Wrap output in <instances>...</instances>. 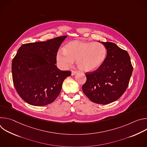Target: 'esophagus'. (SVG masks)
Wrapping results in <instances>:
<instances>
[{
	"instance_id": "34e87169",
	"label": "esophagus",
	"mask_w": 147,
	"mask_h": 147,
	"mask_svg": "<svg viewBox=\"0 0 147 147\" xmlns=\"http://www.w3.org/2000/svg\"><path fill=\"white\" fill-rule=\"evenodd\" d=\"M77 73H78V72H77V71H74V70L71 71V75H72V76H74V75L76 74Z\"/></svg>"
}]
</instances>
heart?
I'll list each match as a JSON object with an SVG mask.
<instances>
[{
  "label": "heart",
  "mask_w": 147,
  "mask_h": 147,
  "mask_svg": "<svg viewBox=\"0 0 147 147\" xmlns=\"http://www.w3.org/2000/svg\"><path fill=\"white\" fill-rule=\"evenodd\" d=\"M107 56V50L103 44L76 40L66 44L64 50L58 51L56 61L60 68L67 69L76 60L77 66L81 71L90 73L99 69Z\"/></svg>",
  "instance_id": "obj_1"
}]
</instances>
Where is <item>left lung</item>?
I'll list each match as a JSON object with an SVG mask.
<instances>
[{
  "label": "left lung",
  "instance_id": "left-lung-1",
  "mask_svg": "<svg viewBox=\"0 0 147 147\" xmlns=\"http://www.w3.org/2000/svg\"><path fill=\"white\" fill-rule=\"evenodd\" d=\"M100 42L107 48V59L97 70L86 73L82 89L92 102L106 105L118 99L126 90L133 67L127 51L110 42Z\"/></svg>",
  "mask_w": 147,
  "mask_h": 147
}]
</instances>
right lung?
Instances as JSON below:
<instances>
[{"instance_id": "right-lung-1", "label": "right lung", "mask_w": 147, "mask_h": 147, "mask_svg": "<svg viewBox=\"0 0 147 147\" xmlns=\"http://www.w3.org/2000/svg\"><path fill=\"white\" fill-rule=\"evenodd\" d=\"M67 36L21 46L12 61L14 87L25 102L33 106H44L59 95L65 79L70 71L56 66L58 49Z\"/></svg>"}]
</instances>
